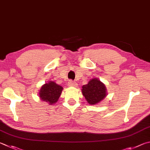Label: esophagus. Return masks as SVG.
I'll return each mask as SVG.
<instances>
[{
    "label": "esophagus",
    "mask_w": 150,
    "mask_h": 150,
    "mask_svg": "<svg viewBox=\"0 0 150 150\" xmlns=\"http://www.w3.org/2000/svg\"><path fill=\"white\" fill-rule=\"evenodd\" d=\"M68 85L69 86H71V87H74V86H76V83L72 82V80H70L68 83Z\"/></svg>",
    "instance_id": "1"
}]
</instances>
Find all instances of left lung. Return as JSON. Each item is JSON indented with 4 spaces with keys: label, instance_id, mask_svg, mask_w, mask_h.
<instances>
[{
    "label": "left lung",
    "instance_id": "left-lung-1",
    "mask_svg": "<svg viewBox=\"0 0 150 150\" xmlns=\"http://www.w3.org/2000/svg\"><path fill=\"white\" fill-rule=\"evenodd\" d=\"M82 93L90 105L100 103L107 96L105 85L97 78H92L87 84L82 86Z\"/></svg>",
    "mask_w": 150,
    "mask_h": 150
}]
</instances>
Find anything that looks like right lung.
I'll list each match as a JSON object with an SVG mask.
<instances>
[{
  "instance_id": "obj_1",
  "label": "right lung",
  "mask_w": 150,
  "mask_h": 150,
  "mask_svg": "<svg viewBox=\"0 0 150 150\" xmlns=\"http://www.w3.org/2000/svg\"><path fill=\"white\" fill-rule=\"evenodd\" d=\"M63 88L53 81H49L41 86L39 97L40 99L49 105H54L59 100Z\"/></svg>"
}]
</instances>
